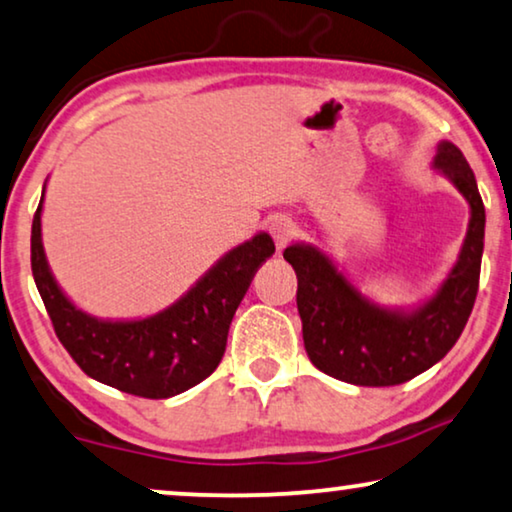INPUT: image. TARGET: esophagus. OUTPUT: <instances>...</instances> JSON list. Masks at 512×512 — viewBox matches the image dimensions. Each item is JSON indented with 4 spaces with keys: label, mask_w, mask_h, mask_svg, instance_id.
I'll list each match as a JSON object with an SVG mask.
<instances>
[{
    "label": "esophagus",
    "mask_w": 512,
    "mask_h": 512,
    "mask_svg": "<svg viewBox=\"0 0 512 512\" xmlns=\"http://www.w3.org/2000/svg\"><path fill=\"white\" fill-rule=\"evenodd\" d=\"M294 222L287 218V215H278V218H273L269 222V234L273 243H276L278 250H283L287 243H290V239L294 236Z\"/></svg>",
    "instance_id": "1"
}]
</instances>
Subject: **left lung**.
<instances>
[{"label": "left lung", "instance_id": "1", "mask_svg": "<svg viewBox=\"0 0 512 512\" xmlns=\"http://www.w3.org/2000/svg\"><path fill=\"white\" fill-rule=\"evenodd\" d=\"M436 167L471 204L462 255L441 290L415 313H387L359 297L329 257L290 246L283 257L297 273L304 348L315 369L362 387H390L420 376L448 355L469 322L480 283L485 206L475 176L455 143H441Z\"/></svg>", "mask_w": 512, "mask_h": 512}]
</instances>
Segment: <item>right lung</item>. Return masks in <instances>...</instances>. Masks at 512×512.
Returning a JSON list of instances; mask_svg holds the SVG:
<instances>
[{"instance_id": "obj_1", "label": "right lung", "mask_w": 512, "mask_h": 512, "mask_svg": "<svg viewBox=\"0 0 512 512\" xmlns=\"http://www.w3.org/2000/svg\"><path fill=\"white\" fill-rule=\"evenodd\" d=\"M41 204L32 220L34 283L57 338L83 373L134 397L169 399L218 369L236 308L259 266L276 253L269 234H257L222 257L167 311L146 320L102 322L78 311L50 276Z\"/></svg>"}]
</instances>
